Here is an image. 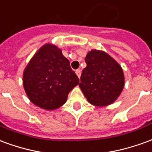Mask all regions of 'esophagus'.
<instances>
[{"mask_svg": "<svg viewBox=\"0 0 152 152\" xmlns=\"http://www.w3.org/2000/svg\"><path fill=\"white\" fill-rule=\"evenodd\" d=\"M76 75H77V76L80 78V75H81V71H80V69H77L76 71Z\"/></svg>", "mask_w": 152, "mask_h": 152, "instance_id": "esophagus-1", "label": "esophagus"}]
</instances>
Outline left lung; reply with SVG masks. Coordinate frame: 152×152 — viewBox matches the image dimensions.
<instances>
[{"label":"left lung","instance_id":"1","mask_svg":"<svg viewBox=\"0 0 152 152\" xmlns=\"http://www.w3.org/2000/svg\"><path fill=\"white\" fill-rule=\"evenodd\" d=\"M79 86L94 106L112 104L124 88V73L119 63L103 51L93 50L86 57Z\"/></svg>","mask_w":152,"mask_h":152}]
</instances>
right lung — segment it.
Masks as SVG:
<instances>
[{
    "instance_id": "obj_1",
    "label": "right lung",
    "mask_w": 152,
    "mask_h": 152,
    "mask_svg": "<svg viewBox=\"0 0 152 152\" xmlns=\"http://www.w3.org/2000/svg\"><path fill=\"white\" fill-rule=\"evenodd\" d=\"M23 86L28 99L45 110L63 105L79 78L63 56L61 50L46 44L29 62L23 72Z\"/></svg>"
}]
</instances>
